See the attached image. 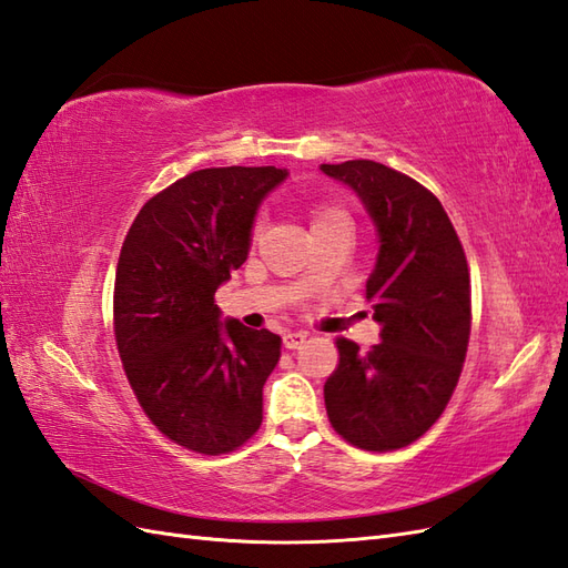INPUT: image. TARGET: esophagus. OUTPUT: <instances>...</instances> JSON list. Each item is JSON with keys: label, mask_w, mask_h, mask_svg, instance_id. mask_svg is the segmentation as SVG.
Listing matches in <instances>:
<instances>
[{"label": "esophagus", "mask_w": 568, "mask_h": 568, "mask_svg": "<svg viewBox=\"0 0 568 568\" xmlns=\"http://www.w3.org/2000/svg\"><path fill=\"white\" fill-rule=\"evenodd\" d=\"M283 343L287 351H297V347H302L304 343H307V333L304 331H290L283 336Z\"/></svg>", "instance_id": "esophagus-1"}]
</instances>
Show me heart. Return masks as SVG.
<instances>
[{
	"mask_svg": "<svg viewBox=\"0 0 568 568\" xmlns=\"http://www.w3.org/2000/svg\"><path fill=\"white\" fill-rule=\"evenodd\" d=\"M326 221H347V217H345V213L338 211V209H322V211L314 213V225L326 223Z\"/></svg>",
	"mask_w": 568,
	"mask_h": 568,
	"instance_id": "obj_1",
	"label": "heart"
}]
</instances>
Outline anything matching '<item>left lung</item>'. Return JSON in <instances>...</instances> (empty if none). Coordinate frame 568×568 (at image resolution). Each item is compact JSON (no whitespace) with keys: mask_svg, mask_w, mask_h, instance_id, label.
Masks as SVG:
<instances>
[{"mask_svg":"<svg viewBox=\"0 0 568 568\" xmlns=\"http://www.w3.org/2000/svg\"><path fill=\"white\" fill-rule=\"evenodd\" d=\"M322 172L353 189L374 223L367 302L382 326L367 355L336 341L326 413L357 448H403L439 419L458 384L470 338L468 261L439 199L408 174L374 160L324 163Z\"/></svg>","mask_w":568,"mask_h":568,"instance_id":"8db88e82","label":"left lung"}]
</instances>
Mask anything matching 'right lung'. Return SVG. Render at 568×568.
Listing matches in <instances>:
<instances>
[{"mask_svg": "<svg viewBox=\"0 0 568 568\" xmlns=\"http://www.w3.org/2000/svg\"><path fill=\"white\" fill-rule=\"evenodd\" d=\"M285 168H209L139 211L114 278V338L143 413L168 439L217 456L264 417L281 336L223 318L215 290L252 246L258 206Z\"/></svg>", "mask_w": 568, "mask_h": 568, "instance_id": "right-lung-1", "label": "right lung"}]
</instances>
